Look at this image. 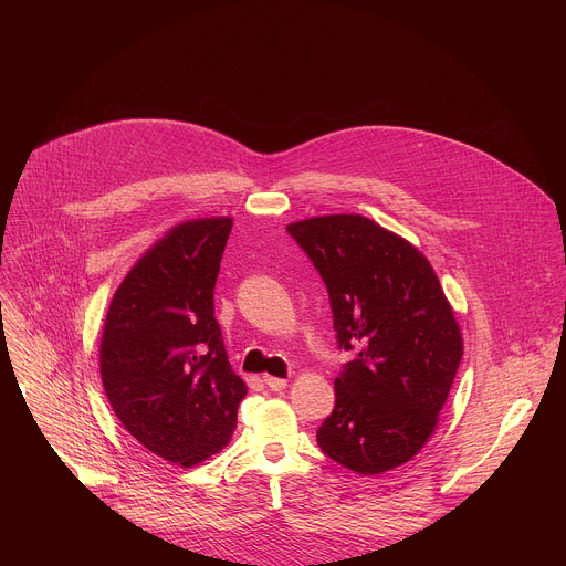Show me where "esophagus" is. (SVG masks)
<instances>
[{
    "mask_svg": "<svg viewBox=\"0 0 566 566\" xmlns=\"http://www.w3.org/2000/svg\"><path fill=\"white\" fill-rule=\"evenodd\" d=\"M264 385L273 391H282L286 387V378H277V376H264Z\"/></svg>",
    "mask_w": 566,
    "mask_h": 566,
    "instance_id": "34e87169",
    "label": "esophagus"
}]
</instances>
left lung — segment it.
Instances as JSON below:
<instances>
[{
    "label": "left lung",
    "instance_id": "1",
    "mask_svg": "<svg viewBox=\"0 0 566 566\" xmlns=\"http://www.w3.org/2000/svg\"><path fill=\"white\" fill-rule=\"evenodd\" d=\"M286 230L327 286L338 349L356 352L334 382L319 450L360 474L410 461L434 432L463 356L439 277L410 241L360 214Z\"/></svg>",
    "mask_w": 566,
    "mask_h": 566
}]
</instances>
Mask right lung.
<instances>
[{"instance_id":"add662e5","label":"right lung","mask_w":566,"mask_h":566,"mask_svg":"<svg viewBox=\"0 0 566 566\" xmlns=\"http://www.w3.org/2000/svg\"><path fill=\"white\" fill-rule=\"evenodd\" d=\"M232 219L170 230L118 286L101 343L105 394L125 430L154 454L195 465L237 428L247 385L214 317V282Z\"/></svg>"}]
</instances>
